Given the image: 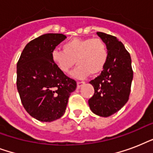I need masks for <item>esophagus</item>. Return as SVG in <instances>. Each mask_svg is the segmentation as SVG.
Here are the masks:
<instances>
[{
	"instance_id": "34e87169",
	"label": "esophagus",
	"mask_w": 153,
	"mask_h": 153,
	"mask_svg": "<svg viewBox=\"0 0 153 153\" xmlns=\"http://www.w3.org/2000/svg\"><path fill=\"white\" fill-rule=\"evenodd\" d=\"M84 85H85V82H77V88H81L82 86H84Z\"/></svg>"
}]
</instances>
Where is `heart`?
<instances>
[{
  "label": "heart",
  "instance_id": "1",
  "mask_svg": "<svg viewBox=\"0 0 153 153\" xmlns=\"http://www.w3.org/2000/svg\"><path fill=\"white\" fill-rule=\"evenodd\" d=\"M52 62L62 74H68L76 61L78 67L71 73L77 79H83L92 73L102 71L108 59V49L101 39L75 38L63 44V51L54 49L51 53Z\"/></svg>",
  "mask_w": 153,
  "mask_h": 153
}]
</instances>
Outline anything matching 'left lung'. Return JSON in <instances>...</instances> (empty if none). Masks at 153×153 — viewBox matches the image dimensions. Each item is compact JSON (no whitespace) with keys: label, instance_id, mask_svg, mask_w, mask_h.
<instances>
[{"label":"left lung","instance_id":"left-lung-1","mask_svg":"<svg viewBox=\"0 0 153 153\" xmlns=\"http://www.w3.org/2000/svg\"><path fill=\"white\" fill-rule=\"evenodd\" d=\"M97 35L106 44L108 59L100 75L90 82L94 94L88 103L94 114L107 117L128 102L133 72L130 55L123 44L111 35L99 32Z\"/></svg>","mask_w":153,"mask_h":153}]
</instances>
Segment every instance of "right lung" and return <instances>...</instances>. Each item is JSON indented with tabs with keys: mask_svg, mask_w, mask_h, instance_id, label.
I'll return each mask as SVG.
<instances>
[{
	"mask_svg": "<svg viewBox=\"0 0 153 153\" xmlns=\"http://www.w3.org/2000/svg\"><path fill=\"white\" fill-rule=\"evenodd\" d=\"M66 38L59 33L37 37L25 46L16 65V86L23 105L43 122L60 118L76 89V82L60 72L51 58V51Z\"/></svg>",
	"mask_w": 153,
	"mask_h": 153,
	"instance_id": "1",
	"label": "right lung"
}]
</instances>
